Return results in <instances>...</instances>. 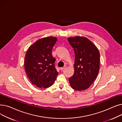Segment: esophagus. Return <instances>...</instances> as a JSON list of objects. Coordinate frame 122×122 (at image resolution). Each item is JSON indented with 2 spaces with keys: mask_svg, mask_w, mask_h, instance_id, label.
<instances>
[{
  "mask_svg": "<svg viewBox=\"0 0 122 122\" xmlns=\"http://www.w3.org/2000/svg\"><path fill=\"white\" fill-rule=\"evenodd\" d=\"M66 66H64L63 67H62V68H60V70H64V69H65L66 68Z\"/></svg>",
  "mask_w": 122,
  "mask_h": 122,
  "instance_id": "obj_1",
  "label": "esophagus"
}]
</instances>
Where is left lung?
Instances as JSON below:
<instances>
[{
  "instance_id": "1",
  "label": "left lung",
  "mask_w": 122,
  "mask_h": 122,
  "mask_svg": "<svg viewBox=\"0 0 122 122\" xmlns=\"http://www.w3.org/2000/svg\"><path fill=\"white\" fill-rule=\"evenodd\" d=\"M75 52L74 73L69 78L71 87L76 91L88 88L97 78L99 71L100 54L95 45L82 36L69 37Z\"/></svg>"
}]
</instances>
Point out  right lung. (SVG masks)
<instances>
[{"mask_svg":"<svg viewBox=\"0 0 122 122\" xmlns=\"http://www.w3.org/2000/svg\"><path fill=\"white\" fill-rule=\"evenodd\" d=\"M56 37L42 38L28 49L25 57V72L33 85L40 88L50 87L58 75L55 66V58L52 55Z\"/></svg>","mask_w":122,"mask_h":122,"instance_id":"1","label":"right lung"}]
</instances>
